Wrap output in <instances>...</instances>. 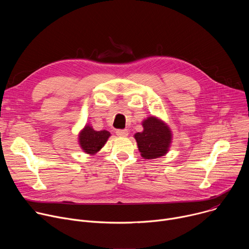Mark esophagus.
Listing matches in <instances>:
<instances>
[{"instance_id": "esophagus-1", "label": "esophagus", "mask_w": 249, "mask_h": 249, "mask_svg": "<svg viewBox=\"0 0 249 249\" xmlns=\"http://www.w3.org/2000/svg\"><path fill=\"white\" fill-rule=\"evenodd\" d=\"M116 135L119 137H126V136H128V130L118 129V130H116Z\"/></svg>"}]
</instances>
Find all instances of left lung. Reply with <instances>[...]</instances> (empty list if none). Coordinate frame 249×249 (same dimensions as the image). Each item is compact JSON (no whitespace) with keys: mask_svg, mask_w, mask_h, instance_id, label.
Returning <instances> with one entry per match:
<instances>
[{"mask_svg":"<svg viewBox=\"0 0 249 249\" xmlns=\"http://www.w3.org/2000/svg\"><path fill=\"white\" fill-rule=\"evenodd\" d=\"M143 132L135 134L141 156L147 160L164 156L171 143L169 128L154 116L147 118L143 122Z\"/></svg>","mask_w":249,"mask_h":249,"instance_id":"1","label":"left lung"}]
</instances>
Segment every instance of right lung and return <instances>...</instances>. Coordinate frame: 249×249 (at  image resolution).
<instances>
[{"label": "right lung", "mask_w": 249, "mask_h": 249, "mask_svg": "<svg viewBox=\"0 0 249 249\" xmlns=\"http://www.w3.org/2000/svg\"><path fill=\"white\" fill-rule=\"evenodd\" d=\"M110 133L106 130L94 131L90 126H86L80 133L79 142L82 149L89 155L97 153L106 143Z\"/></svg>", "instance_id": "right-lung-1"}]
</instances>
